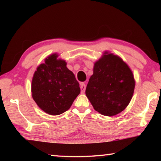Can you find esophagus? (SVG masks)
I'll use <instances>...</instances> for the list:
<instances>
[{
	"mask_svg": "<svg viewBox=\"0 0 161 161\" xmlns=\"http://www.w3.org/2000/svg\"><path fill=\"white\" fill-rule=\"evenodd\" d=\"M80 89H81V93H84V92H85V89H86L85 84L83 82H81L80 83Z\"/></svg>",
	"mask_w": 161,
	"mask_h": 161,
	"instance_id": "1",
	"label": "esophagus"
}]
</instances>
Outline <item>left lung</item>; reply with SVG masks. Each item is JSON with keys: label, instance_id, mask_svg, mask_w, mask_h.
I'll return each instance as SVG.
<instances>
[{"label": "left lung", "instance_id": "8db88e82", "mask_svg": "<svg viewBox=\"0 0 161 161\" xmlns=\"http://www.w3.org/2000/svg\"><path fill=\"white\" fill-rule=\"evenodd\" d=\"M135 87L129 66L113 54L105 53L94 67L86 88V95L95 110L112 116L124 110L131 99Z\"/></svg>", "mask_w": 161, "mask_h": 161}]
</instances>
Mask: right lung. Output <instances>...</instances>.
<instances>
[{
    "instance_id": "add662e5",
    "label": "right lung",
    "mask_w": 161,
    "mask_h": 161,
    "mask_svg": "<svg viewBox=\"0 0 161 161\" xmlns=\"http://www.w3.org/2000/svg\"><path fill=\"white\" fill-rule=\"evenodd\" d=\"M56 54L45 59L35 72L32 81V98L41 109L50 115L67 111L80 93L79 82L64 60Z\"/></svg>"
}]
</instances>
